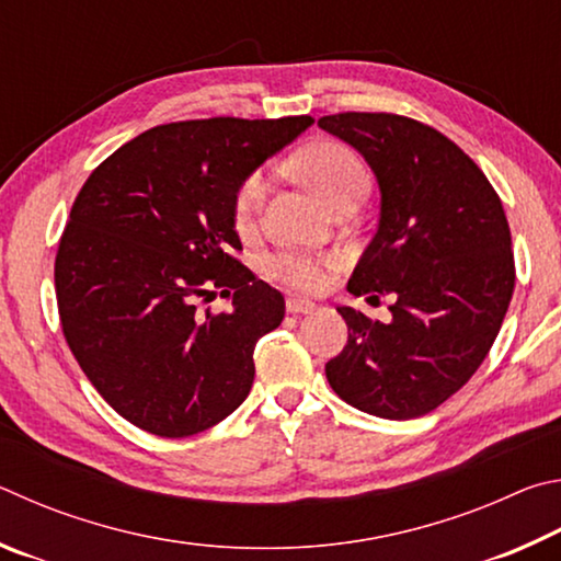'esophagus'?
I'll use <instances>...</instances> for the list:
<instances>
[{"label":"esophagus","mask_w":561,"mask_h":561,"mask_svg":"<svg viewBox=\"0 0 561 561\" xmlns=\"http://www.w3.org/2000/svg\"><path fill=\"white\" fill-rule=\"evenodd\" d=\"M316 308H318L316 302L306 300V298H288L286 300V310L290 312V316H310Z\"/></svg>","instance_id":"1"}]
</instances>
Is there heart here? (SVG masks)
<instances>
[{
    "label": "heart",
    "instance_id": "b5f03b06",
    "mask_svg": "<svg viewBox=\"0 0 561 561\" xmlns=\"http://www.w3.org/2000/svg\"><path fill=\"white\" fill-rule=\"evenodd\" d=\"M302 184H308L330 209H337L345 202H362L369 192V172L350 147L340 142H320L308 147L293 160ZM268 192L263 174H251L233 196V224L241 233L251 231L259 221L261 206ZM335 255H308V253H278L271 255L265 268L275 280L293 290H318L325 283L330 268H335Z\"/></svg>",
    "mask_w": 561,
    "mask_h": 561
}]
</instances>
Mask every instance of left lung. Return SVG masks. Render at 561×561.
<instances>
[{"instance_id": "left-lung-1", "label": "left lung", "mask_w": 561, "mask_h": 561, "mask_svg": "<svg viewBox=\"0 0 561 561\" xmlns=\"http://www.w3.org/2000/svg\"><path fill=\"white\" fill-rule=\"evenodd\" d=\"M365 157L379 184V224L352 271V296H391V320L337 308L345 350L330 387L365 414L424 416L476 375L515 290L503 202L480 167L434 127L391 113L320 117Z\"/></svg>"}]
</instances>
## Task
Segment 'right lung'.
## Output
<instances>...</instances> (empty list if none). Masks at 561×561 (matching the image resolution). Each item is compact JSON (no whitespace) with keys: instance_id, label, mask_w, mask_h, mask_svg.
<instances>
[{"instance_id":"obj_1","label":"right lung","mask_w":561,"mask_h":561,"mask_svg":"<svg viewBox=\"0 0 561 561\" xmlns=\"http://www.w3.org/2000/svg\"><path fill=\"white\" fill-rule=\"evenodd\" d=\"M316 123L209 117L157 125L98 164L56 253V298L78 365L147 434L184 438L219 424L253 385V350L286 300L233 259V196ZM224 287L232 310L195 300Z\"/></svg>"}]
</instances>
